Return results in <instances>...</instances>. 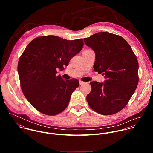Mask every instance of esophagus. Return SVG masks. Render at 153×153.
Here are the masks:
<instances>
[{"label":"esophagus","mask_w":153,"mask_h":153,"mask_svg":"<svg viewBox=\"0 0 153 153\" xmlns=\"http://www.w3.org/2000/svg\"><path fill=\"white\" fill-rule=\"evenodd\" d=\"M79 85H82V84H84L85 83V82L82 81H79Z\"/></svg>","instance_id":"1"}]
</instances>
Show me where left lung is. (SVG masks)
I'll use <instances>...</instances> for the list:
<instances>
[{
    "label": "left lung",
    "mask_w": 153,
    "mask_h": 153,
    "mask_svg": "<svg viewBox=\"0 0 153 153\" xmlns=\"http://www.w3.org/2000/svg\"><path fill=\"white\" fill-rule=\"evenodd\" d=\"M95 53V71L105 75L104 83L91 82L87 101L91 109L108 115L123 109L138 83V62L128 42L121 36L107 32L84 39Z\"/></svg>",
    "instance_id": "1"
}]
</instances>
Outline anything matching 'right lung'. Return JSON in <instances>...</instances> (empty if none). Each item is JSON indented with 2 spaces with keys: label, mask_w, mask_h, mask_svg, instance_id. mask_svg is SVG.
Listing matches in <instances>:
<instances>
[{
  "label": "right lung",
  "mask_w": 153,
  "mask_h": 153,
  "mask_svg": "<svg viewBox=\"0 0 153 153\" xmlns=\"http://www.w3.org/2000/svg\"><path fill=\"white\" fill-rule=\"evenodd\" d=\"M83 46L82 39L68 41L48 35L35 38L26 47L18 65L21 87L27 100L40 112L55 115L68 105L79 81L64 80L56 74Z\"/></svg>",
  "instance_id": "add662e5"
}]
</instances>
